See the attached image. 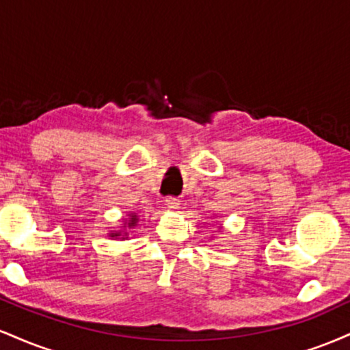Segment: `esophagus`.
I'll return each instance as SVG.
<instances>
[{"mask_svg": "<svg viewBox=\"0 0 350 350\" xmlns=\"http://www.w3.org/2000/svg\"><path fill=\"white\" fill-rule=\"evenodd\" d=\"M164 202H166V206L170 207V208H172V211H174V208H178L180 206V200L178 198H166V200H164Z\"/></svg>", "mask_w": 350, "mask_h": 350, "instance_id": "34e87169", "label": "esophagus"}]
</instances>
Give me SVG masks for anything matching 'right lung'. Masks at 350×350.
Instances as JSON below:
<instances>
[{
	"instance_id": "obj_1",
	"label": "right lung",
	"mask_w": 350,
	"mask_h": 350,
	"mask_svg": "<svg viewBox=\"0 0 350 350\" xmlns=\"http://www.w3.org/2000/svg\"><path fill=\"white\" fill-rule=\"evenodd\" d=\"M136 220H138V219H136V215H131V220H130V222H128V227H135L136 226ZM120 234H122V232H118V234H111V237H118Z\"/></svg>"
}]
</instances>
